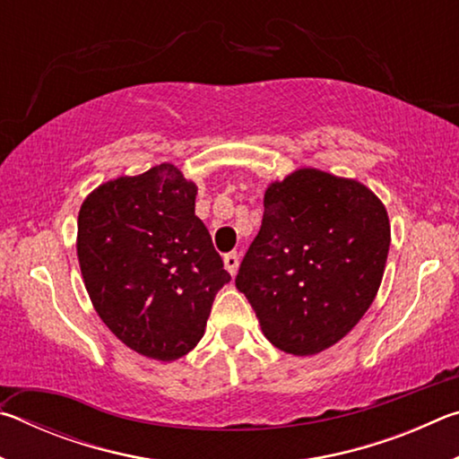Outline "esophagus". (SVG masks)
<instances>
[{
	"instance_id": "esophagus-1",
	"label": "esophagus",
	"mask_w": 459,
	"mask_h": 459,
	"mask_svg": "<svg viewBox=\"0 0 459 459\" xmlns=\"http://www.w3.org/2000/svg\"><path fill=\"white\" fill-rule=\"evenodd\" d=\"M238 263H240V259H238L237 253H227V255H224V269H227L230 275L237 273Z\"/></svg>"
}]
</instances>
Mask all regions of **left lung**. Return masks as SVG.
Instances as JSON below:
<instances>
[{
  "label": "left lung",
  "mask_w": 459,
  "mask_h": 459,
  "mask_svg": "<svg viewBox=\"0 0 459 459\" xmlns=\"http://www.w3.org/2000/svg\"><path fill=\"white\" fill-rule=\"evenodd\" d=\"M259 235L235 279L279 351L317 354L367 314L383 281L391 224L367 186L304 168L263 198Z\"/></svg>",
  "instance_id": "obj_1"
}]
</instances>
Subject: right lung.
Wrapping results in <instances>:
<instances>
[{
  "label": "right lung",
  "instance_id": "obj_1",
  "mask_svg": "<svg viewBox=\"0 0 459 459\" xmlns=\"http://www.w3.org/2000/svg\"><path fill=\"white\" fill-rule=\"evenodd\" d=\"M172 164L100 184L79 212L81 273L100 320L131 351L176 360L204 336L230 275Z\"/></svg>",
  "mask_w": 459,
  "mask_h": 459
}]
</instances>
